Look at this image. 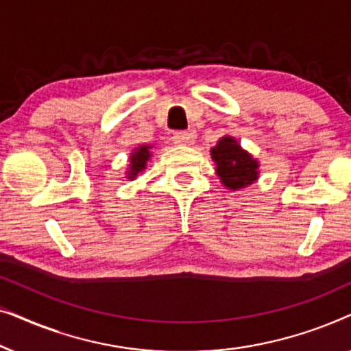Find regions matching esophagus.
<instances>
[{
	"label": "esophagus",
	"instance_id": "1",
	"mask_svg": "<svg viewBox=\"0 0 351 351\" xmlns=\"http://www.w3.org/2000/svg\"><path fill=\"white\" fill-rule=\"evenodd\" d=\"M191 141H193V134L189 131H176L172 134V142H174L176 145H186V143H190Z\"/></svg>",
	"mask_w": 351,
	"mask_h": 351
}]
</instances>
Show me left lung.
I'll return each mask as SVG.
<instances>
[{"mask_svg":"<svg viewBox=\"0 0 351 351\" xmlns=\"http://www.w3.org/2000/svg\"><path fill=\"white\" fill-rule=\"evenodd\" d=\"M213 160L217 165V174L228 189H243L257 179V161L241 150L233 137H222L213 150Z\"/></svg>","mask_w":351,"mask_h":351,"instance_id":"8db88e82","label":"left lung"}]
</instances>
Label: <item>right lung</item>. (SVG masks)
Masks as SVG:
<instances>
[{"label":"right lung","instance_id":"obj_1","mask_svg":"<svg viewBox=\"0 0 351 351\" xmlns=\"http://www.w3.org/2000/svg\"><path fill=\"white\" fill-rule=\"evenodd\" d=\"M150 147H141L137 148L136 152L132 153L131 156V171H129V177H136L137 172H141L145 169V162L150 158Z\"/></svg>","mask_w":351,"mask_h":351}]
</instances>
